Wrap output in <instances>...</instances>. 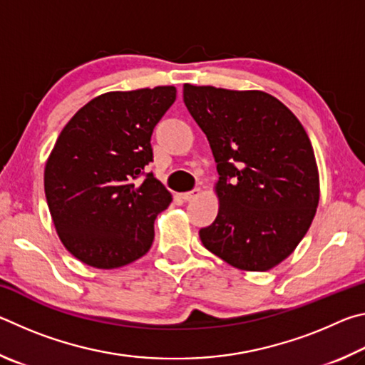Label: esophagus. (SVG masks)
<instances>
[{
	"label": "esophagus",
	"instance_id": "obj_1",
	"mask_svg": "<svg viewBox=\"0 0 365 365\" xmlns=\"http://www.w3.org/2000/svg\"><path fill=\"white\" fill-rule=\"evenodd\" d=\"M201 195V188H195L193 191H187V193H182V200L185 201H195L196 197H200Z\"/></svg>",
	"mask_w": 365,
	"mask_h": 365
}]
</instances>
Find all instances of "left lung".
I'll list each match as a JSON object with an SVG mask.
<instances>
[{
  "label": "left lung",
  "instance_id": "obj_1",
  "mask_svg": "<svg viewBox=\"0 0 365 365\" xmlns=\"http://www.w3.org/2000/svg\"><path fill=\"white\" fill-rule=\"evenodd\" d=\"M183 101L217 163V217L201 243L232 267L270 270L292 255L316 215L320 182L307 133L261 90L183 85Z\"/></svg>",
  "mask_w": 365,
  "mask_h": 365
}]
</instances>
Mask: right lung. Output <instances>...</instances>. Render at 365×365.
Masks as SVG:
<instances>
[{"instance_id":"add662e5","label":"right lung","mask_w":365,"mask_h":365,"mask_svg":"<svg viewBox=\"0 0 365 365\" xmlns=\"http://www.w3.org/2000/svg\"><path fill=\"white\" fill-rule=\"evenodd\" d=\"M175 86L109 91L66 123L45 165V195L64 248L95 269H117L150 251L154 220L172 195L153 174V128Z\"/></svg>"}]
</instances>
